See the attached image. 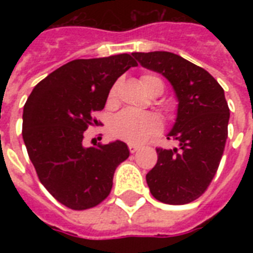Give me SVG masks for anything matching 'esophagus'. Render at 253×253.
I'll list each match as a JSON object with an SVG mask.
<instances>
[{
	"label": "esophagus",
	"instance_id": "1",
	"mask_svg": "<svg viewBox=\"0 0 253 253\" xmlns=\"http://www.w3.org/2000/svg\"><path fill=\"white\" fill-rule=\"evenodd\" d=\"M128 150H130L131 154H135V152H136V151L139 150V147L138 146H134V144H130V146H128Z\"/></svg>",
	"mask_w": 253,
	"mask_h": 253
}]
</instances>
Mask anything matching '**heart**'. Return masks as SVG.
<instances>
[{
	"mask_svg": "<svg viewBox=\"0 0 253 253\" xmlns=\"http://www.w3.org/2000/svg\"><path fill=\"white\" fill-rule=\"evenodd\" d=\"M143 86L151 95L164 91V83L162 79L155 75H143L142 79ZM117 86L110 90L109 98L110 101L115 98ZM162 130V122L160 119L152 113H140V111L126 109L117 114L113 119L110 126V132L114 138L125 140L131 144H142L146 140L159 134Z\"/></svg>",
	"mask_w": 253,
	"mask_h": 253,
	"instance_id": "b5f03b06",
	"label": "heart"
}]
</instances>
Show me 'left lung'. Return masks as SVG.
<instances>
[{
    "instance_id": "left-lung-1",
    "label": "left lung",
    "mask_w": 253,
    "mask_h": 253,
    "mask_svg": "<svg viewBox=\"0 0 253 253\" xmlns=\"http://www.w3.org/2000/svg\"><path fill=\"white\" fill-rule=\"evenodd\" d=\"M147 69L162 73L178 99L177 118L167 139L178 147L156 148L158 163L146 180L163 204L185 205L200 198L215 176L228 135L230 109L214 77L176 53L134 52Z\"/></svg>"
}]
</instances>
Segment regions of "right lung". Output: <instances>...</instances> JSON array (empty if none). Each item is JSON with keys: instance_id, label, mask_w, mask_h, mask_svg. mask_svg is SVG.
Wrapping results in <instances>:
<instances>
[{"instance_id": "add662e5", "label": "right lung", "mask_w": 253, "mask_h": 253, "mask_svg": "<svg viewBox=\"0 0 253 253\" xmlns=\"http://www.w3.org/2000/svg\"><path fill=\"white\" fill-rule=\"evenodd\" d=\"M138 63L128 53L77 59L34 87L23 107L22 136L49 194L72 210L101 204L111 192L117 167L130 156L126 143L84 146V131L98 126L111 86Z\"/></svg>"}]
</instances>
